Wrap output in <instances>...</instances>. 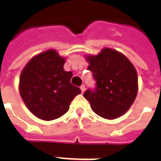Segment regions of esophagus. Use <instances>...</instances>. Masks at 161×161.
<instances>
[{"label":"esophagus","mask_w":161,"mask_h":161,"mask_svg":"<svg viewBox=\"0 0 161 161\" xmlns=\"http://www.w3.org/2000/svg\"><path fill=\"white\" fill-rule=\"evenodd\" d=\"M85 89H86V88H85V85H84V84H82V85L80 86V90H81V92H82V93H83L84 91H85Z\"/></svg>","instance_id":"1"}]
</instances>
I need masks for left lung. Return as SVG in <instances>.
Instances as JSON below:
<instances>
[{
    "mask_svg": "<svg viewBox=\"0 0 161 161\" xmlns=\"http://www.w3.org/2000/svg\"><path fill=\"white\" fill-rule=\"evenodd\" d=\"M88 69L97 83L84 97L92 110L106 119H115L131 108L138 92V76L133 64L123 53L103 48L97 55L86 56Z\"/></svg>",
    "mask_w": 161,
    "mask_h": 161,
    "instance_id": "obj_1",
    "label": "left lung"
}]
</instances>
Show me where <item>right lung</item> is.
Masks as SVG:
<instances>
[{
    "instance_id": "right-lung-1",
    "label": "right lung",
    "mask_w": 161,
    "mask_h": 161,
    "mask_svg": "<svg viewBox=\"0 0 161 161\" xmlns=\"http://www.w3.org/2000/svg\"><path fill=\"white\" fill-rule=\"evenodd\" d=\"M65 58L54 49L29 60L19 77V94L28 110L45 121L59 118L69 110L81 90L71 83V71H65Z\"/></svg>"
}]
</instances>
